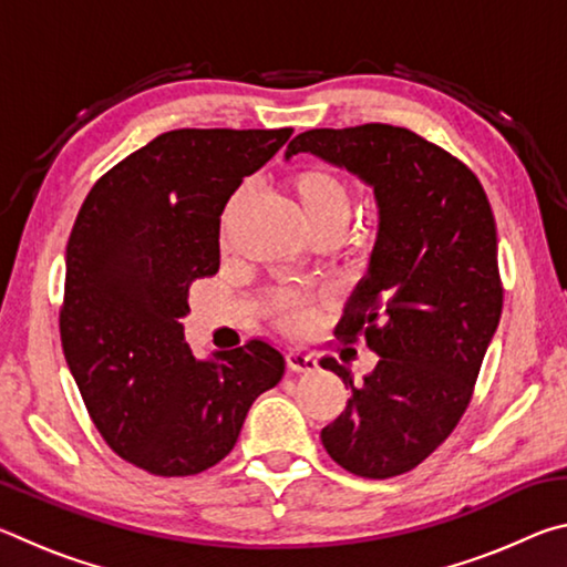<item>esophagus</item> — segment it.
Segmentation results:
<instances>
[{"label":"esophagus","instance_id":"1","mask_svg":"<svg viewBox=\"0 0 567 567\" xmlns=\"http://www.w3.org/2000/svg\"><path fill=\"white\" fill-rule=\"evenodd\" d=\"M285 362L287 368H290L292 372H312L318 370V360L312 358V354H305V352H297V350H290L285 354Z\"/></svg>","mask_w":567,"mask_h":567}]
</instances>
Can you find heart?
Listing matches in <instances>:
<instances>
[{"mask_svg": "<svg viewBox=\"0 0 567 567\" xmlns=\"http://www.w3.org/2000/svg\"><path fill=\"white\" fill-rule=\"evenodd\" d=\"M292 187L300 197L310 229L322 225L348 227L352 215V192L340 175L330 169L310 167L295 175ZM312 297L297 290H277L270 295V312L282 330H300L310 318Z\"/></svg>", "mask_w": 567, "mask_h": 567, "instance_id": "obj_1", "label": "heart"}]
</instances>
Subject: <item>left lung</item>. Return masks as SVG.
<instances>
[{"label":"left lung","instance_id":"left-lung-1","mask_svg":"<svg viewBox=\"0 0 567 567\" xmlns=\"http://www.w3.org/2000/svg\"><path fill=\"white\" fill-rule=\"evenodd\" d=\"M297 152L375 189L378 239L338 334L364 332L380 360L360 385L334 358L320 360L352 390L320 437L348 473L395 477L453 433L501 322L493 209L473 169L405 127L307 130L285 157Z\"/></svg>","mask_w":567,"mask_h":567}]
</instances>
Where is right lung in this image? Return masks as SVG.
Here are the masks:
<instances>
[{"label":"right lung","instance_id":"1","mask_svg":"<svg viewBox=\"0 0 567 567\" xmlns=\"http://www.w3.org/2000/svg\"><path fill=\"white\" fill-rule=\"evenodd\" d=\"M292 130H172L97 179L66 243L60 334L100 435L162 477L235 447L247 410L285 375L265 340L192 354L189 285L219 270V215Z\"/></svg>","mask_w":567,"mask_h":567}]
</instances>
